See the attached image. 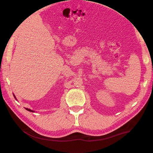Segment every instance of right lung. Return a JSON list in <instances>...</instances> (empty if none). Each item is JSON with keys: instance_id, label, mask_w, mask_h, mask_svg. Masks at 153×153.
<instances>
[{"instance_id": "right-lung-1", "label": "right lung", "mask_w": 153, "mask_h": 153, "mask_svg": "<svg viewBox=\"0 0 153 153\" xmlns=\"http://www.w3.org/2000/svg\"><path fill=\"white\" fill-rule=\"evenodd\" d=\"M13 96H14V97H15V98L16 100V97H15V96L13 94ZM27 110H28V111H29V112H34V111H33V110H30V109H29V108H25Z\"/></svg>"}]
</instances>
